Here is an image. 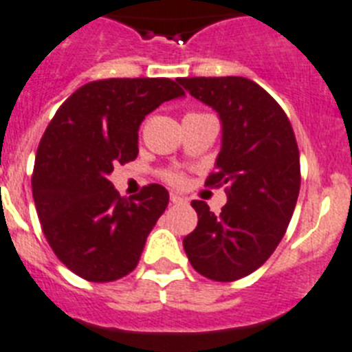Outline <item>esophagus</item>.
Returning <instances> with one entry per match:
<instances>
[{
	"label": "esophagus",
	"mask_w": 352,
	"mask_h": 352,
	"mask_svg": "<svg viewBox=\"0 0 352 352\" xmlns=\"http://www.w3.org/2000/svg\"><path fill=\"white\" fill-rule=\"evenodd\" d=\"M170 201L173 202V204H179V202H182V201H184V199H182L181 195H177V193H171Z\"/></svg>",
	"instance_id": "esophagus-1"
}]
</instances>
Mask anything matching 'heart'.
<instances>
[{
    "mask_svg": "<svg viewBox=\"0 0 352 352\" xmlns=\"http://www.w3.org/2000/svg\"><path fill=\"white\" fill-rule=\"evenodd\" d=\"M168 179H170L173 184H181L182 182V177L179 175V173H170V175H168Z\"/></svg>",
    "mask_w": 352,
    "mask_h": 352,
    "instance_id": "b5f03b06",
    "label": "heart"
}]
</instances>
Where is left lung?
Listing matches in <instances>:
<instances>
[{"mask_svg":"<svg viewBox=\"0 0 352 352\" xmlns=\"http://www.w3.org/2000/svg\"><path fill=\"white\" fill-rule=\"evenodd\" d=\"M184 90L219 113L222 144L210 184H226L219 215L193 201L199 224L184 236L197 273L233 282L273 255L289 224L300 191V153L278 102L245 77H181Z\"/></svg>","mask_w":352,"mask_h":352,"instance_id":"1","label":"left lung"}]
</instances>
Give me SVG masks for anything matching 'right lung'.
Returning a JSON list of instances; mask_svg holds the SVG:
<instances>
[{"label": "right lung", "instance_id": "obj_1", "mask_svg": "<svg viewBox=\"0 0 352 352\" xmlns=\"http://www.w3.org/2000/svg\"><path fill=\"white\" fill-rule=\"evenodd\" d=\"M184 97L166 77L92 81L63 102L36 153L32 195L56 256L90 282L135 270L146 239L166 210L161 184L119 195L108 175L139 153V126L162 102Z\"/></svg>", "mask_w": 352, "mask_h": 352}]
</instances>
